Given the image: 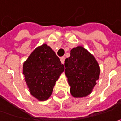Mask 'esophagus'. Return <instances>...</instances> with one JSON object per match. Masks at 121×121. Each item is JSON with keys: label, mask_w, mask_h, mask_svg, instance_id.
Returning a JSON list of instances; mask_svg holds the SVG:
<instances>
[{"label": "esophagus", "mask_w": 121, "mask_h": 121, "mask_svg": "<svg viewBox=\"0 0 121 121\" xmlns=\"http://www.w3.org/2000/svg\"><path fill=\"white\" fill-rule=\"evenodd\" d=\"M65 57H61L60 58V61H61V63H63V64H64V63H65Z\"/></svg>", "instance_id": "1"}]
</instances>
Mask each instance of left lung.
Returning <instances> with one entry per match:
<instances>
[{
	"instance_id": "1",
	"label": "left lung",
	"mask_w": 121,
	"mask_h": 121,
	"mask_svg": "<svg viewBox=\"0 0 121 121\" xmlns=\"http://www.w3.org/2000/svg\"><path fill=\"white\" fill-rule=\"evenodd\" d=\"M70 57L65 60V73L73 97L88 95L99 79L100 69L93 55L82 46L71 50Z\"/></svg>"
}]
</instances>
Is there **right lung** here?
<instances>
[{
  "label": "right lung",
  "instance_id": "obj_1",
  "mask_svg": "<svg viewBox=\"0 0 121 121\" xmlns=\"http://www.w3.org/2000/svg\"><path fill=\"white\" fill-rule=\"evenodd\" d=\"M64 69L63 64L50 46L43 44L35 48L23 67L31 94L40 101L47 100Z\"/></svg>",
  "mask_w": 121,
  "mask_h": 121
}]
</instances>
